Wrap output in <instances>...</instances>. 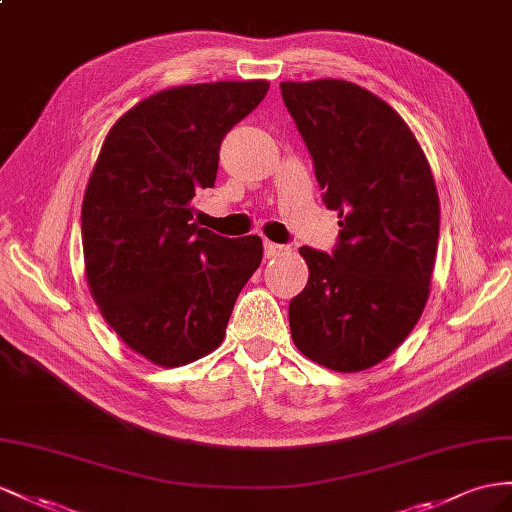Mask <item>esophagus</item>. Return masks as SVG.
Returning a JSON list of instances; mask_svg holds the SVG:
<instances>
[{"mask_svg": "<svg viewBox=\"0 0 512 512\" xmlns=\"http://www.w3.org/2000/svg\"><path fill=\"white\" fill-rule=\"evenodd\" d=\"M264 248H266V255L268 257H279V255H285L287 251H290V248H287V246L277 244V242H270V240L264 242Z\"/></svg>", "mask_w": 512, "mask_h": 512, "instance_id": "34e87169", "label": "esophagus"}]
</instances>
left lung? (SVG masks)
Here are the masks:
<instances>
[{
	"instance_id": "obj_1",
	"label": "left lung",
	"mask_w": 512,
	"mask_h": 512,
	"mask_svg": "<svg viewBox=\"0 0 512 512\" xmlns=\"http://www.w3.org/2000/svg\"><path fill=\"white\" fill-rule=\"evenodd\" d=\"M324 203L339 212L333 255L303 246L305 290L290 329L305 357L335 372L387 359L430 294L439 194L413 131L389 103L346 80L281 82Z\"/></svg>"
}]
</instances>
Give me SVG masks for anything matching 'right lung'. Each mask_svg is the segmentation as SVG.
<instances>
[{
    "label": "right lung",
    "instance_id": "right-lung-1",
    "mask_svg": "<svg viewBox=\"0 0 512 512\" xmlns=\"http://www.w3.org/2000/svg\"><path fill=\"white\" fill-rule=\"evenodd\" d=\"M266 80L160 90L108 131L82 203L86 281L103 320L162 368L214 352L246 281L259 235L229 240L192 220L212 188L227 131L266 97Z\"/></svg>",
    "mask_w": 512,
    "mask_h": 512
}]
</instances>
